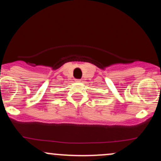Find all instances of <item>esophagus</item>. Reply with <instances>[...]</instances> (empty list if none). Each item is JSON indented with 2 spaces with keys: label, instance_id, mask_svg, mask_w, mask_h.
I'll list each match as a JSON object with an SVG mask.
<instances>
[{
  "label": "esophagus",
  "instance_id": "obj_1",
  "mask_svg": "<svg viewBox=\"0 0 161 161\" xmlns=\"http://www.w3.org/2000/svg\"><path fill=\"white\" fill-rule=\"evenodd\" d=\"M75 82H81L80 79H75Z\"/></svg>",
  "mask_w": 161,
  "mask_h": 161
}]
</instances>
